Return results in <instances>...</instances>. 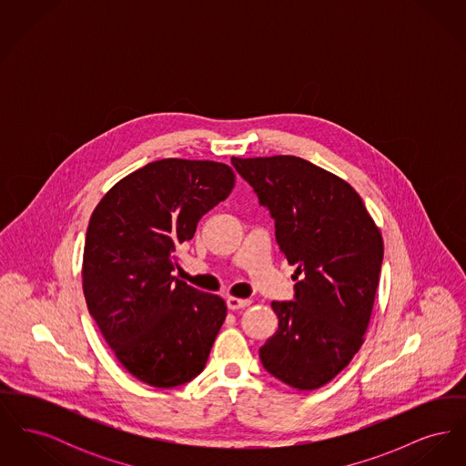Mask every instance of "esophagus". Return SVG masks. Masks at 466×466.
<instances>
[{
  "mask_svg": "<svg viewBox=\"0 0 466 466\" xmlns=\"http://www.w3.org/2000/svg\"><path fill=\"white\" fill-rule=\"evenodd\" d=\"M251 304L249 299H238V297H228L227 299V308L230 310H239L248 308Z\"/></svg>",
  "mask_w": 466,
  "mask_h": 466,
  "instance_id": "obj_1",
  "label": "esophagus"
}]
</instances>
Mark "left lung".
I'll list each match as a JSON object with an SVG mask.
<instances>
[{
	"instance_id": "1",
	"label": "left lung",
	"mask_w": 466,
	"mask_h": 466,
	"mask_svg": "<svg viewBox=\"0 0 466 466\" xmlns=\"http://www.w3.org/2000/svg\"><path fill=\"white\" fill-rule=\"evenodd\" d=\"M232 166L268 209L279 249L297 267L293 300L270 304L279 325L260 361L291 388H321L363 344L384 255L380 232L350 183L300 157H232Z\"/></svg>"
}]
</instances>
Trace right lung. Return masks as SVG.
Instances as JSON below:
<instances>
[{"label": "right lung", "mask_w": 466, "mask_h": 466, "mask_svg": "<svg viewBox=\"0 0 466 466\" xmlns=\"http://www.w3.org/2000/svg\"><path fill=\"white\" fill-rule=\"evenodd\" d=\"M213 160L162 158L120 179L96 206L84 248V295L118 361L136 379L175 388L199 376L227 306L171 272L177 244L234 188Z\"/></svg>", "instance_id": "1"}]
</instances>
